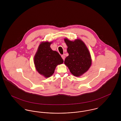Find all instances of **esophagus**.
I'll use <instances>...</instances> for the list:
<instances>
[{
    "label": "esophagus",
    "mask_w": 121,
    "mask_h": 121,
    "mask_svg": "<svg viewBox=\"0 0 121 121\" xmlns=\"http://www.w3.org/2000/svg\"><path fill=\"white\" fill-rule=\"evenodd\" d=\"M61 57H62V59H63V60H64V59H65V56H64V55H61Z\"/></svg>",
    "instance_id": "1"
}]
</instances>
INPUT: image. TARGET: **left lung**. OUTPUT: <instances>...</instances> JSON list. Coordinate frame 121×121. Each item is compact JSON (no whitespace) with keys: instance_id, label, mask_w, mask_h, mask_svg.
Wrapping results in <instances>:
<instances>
[{"instance_id":"8db88e82","label":"left lung","mask_w":121,"mask_h":121,"mask_svg":"<svg viewBox=\"0 0 121 121\" xmlns=\"http://www.w3.org/2000/svg\"><path fill=\"white\" fill-rule=\"evenodd\" d=\"M69 55L64 61L71 73L79 77L86 73L90 68L92 60L90 52L85 43L80 39L70 41L64 39Z\"/></svg>"}]
</instances>
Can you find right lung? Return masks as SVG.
<instances>
[{
  "instance_id": "obj_1",
  "label": "right lung",
  "mask_w": 121,
  "mask_h": 121,
  "mask_svg": "<svg viewBox=\"0 0 121 121\" xmlns=\"http://www.w3.org/2000/svg\"><path fill=\"white\" fill-rule=\"evenodd\" d=\"M52 43L48 41L41 42L34 57L36 70L45 78L50 77L54 73L56 66L63 63L60 54L51 48Z\"/></svg>"
}]
</instances>
